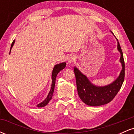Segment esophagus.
Instances as JSON below:
<instances>
[{"mask_svg":"<svg viewBox=\"0 0 134 134\" xmlns=\"http://www.w3.org/2000/svg\"><path fill=\"white\" fill-rule=\"evenodd\" d=\"M75 57L74 56H70L68 58V62L70 63V64H71V63H72L73 62H74L75 60Z\"/></svg>","mask_w":134,"mask_h":134,"instance_id":"obj_1","label":"esophagus"}]
</instances>
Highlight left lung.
I'll use <instances>...</instances> for the list:
<instances>
[{"label": "left lung", "instance_id": "left-lung-1", "mask_svg": "<svg viewBox=\"0 0 134 134\" xmlns=\"http://www.w3.org/2000/svg\"><path fill=\"white\" fill-rule=\"evenodd\" d=\"M117 48L121 54L120 61L122 65V69L117 79L111 84L105 86L93 85L86 76L82 74L78 69L74 67V70L76 76L78 95L81 100L87 105L98 107L108 103L120 90L125 77V62L122 50L118 41Z\"/></svg>", "mask_w": 134, "mask_h": 134}]
</instances>
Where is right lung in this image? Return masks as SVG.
I'll return each mask as SVG.
<instances>
[{
    "label": "right lung",
    "mask_w": 134,
    "mask_h": 134,
    "mask_svg": "<svg viewBox=\"0 0 134 134\" xmlns=\"http://www.w3.org/2000/svg\"><path fill=\"white\" fill-rule=\"evenodd\" d=\"M14 42H15V40H14L13 41V43H12L11 47H10V50H11V48H13L14 44ZM65 66H66L65 62L61 63V64H57V65H55L54 68H53V71H52V87H51V89H50V92H49L48 94V96L47 98H46V99H44L43 101H42V102L40 103V104H37V107H38V108L43 107H45L46 105H47V104H48L49 101H50V99L52 98V96H53V91H54V88H55V80H56V77H57V76L58 72L65 68Z\"/></svg>",
    "instance_id": "obj_1"
}]
</instances>
